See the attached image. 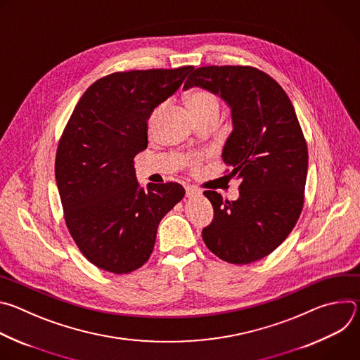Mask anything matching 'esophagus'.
<instances>
[{
	"label": "esophagus",
	"instance_id": "1",
	"mask_svg": "<svg viewBox=\"0 0 360 360\" xmlns=\"http://www.w3.org/2000/svg\"><path fill=\"white\" fill-rule=\"evenodd\" d=\"M185 192H186L188 198H193V196H199L200 195V191H198L193 186H185Z\"/></svg>",
	"mask_w": 360,
	"mask_h": 360
}]
</instances>
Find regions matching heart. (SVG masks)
<instances>
[{
    "label": "heart",
    "instance_id": "1",
    "mask_svg": "<svg viewBox=\"0 0 360 360\" xmlns=\"http://www.w3.org/2000/svg\"><path fill=\"white\" fill-rule=\"evenodd\" d=\"M188 107L193 114L195 120L203 117H219L221 114V99L219 96L208 89H195L188 95ZM160 110L152 114L150 122L157 117Z\"/></svg>",
    "mask_w": 360,
    "mask_h": 360
}]
</instances>
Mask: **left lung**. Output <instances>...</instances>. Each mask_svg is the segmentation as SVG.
I'll return each mask as SVG.
<instances>
[{
    "instance_id": "8db88e82",
    "label": "left lung",
    "mask_w": 360,
    "mask_h": 360,
    "mask_svg": "<svg viewBox=\"0 0 360 360\" xmlns=\"http://www.w3.org/2000/svg\"><path fill=\"white\" fill-rule=\"evenodd\" d=\"M192 86L221 95L231 107L233 131L222 160L240 182L236 200L203 192L214 207L203 242L225 262L259 261L288 238L303 208L307 145L295 108L272 77L249 65L196 68L184 89Z\"/></svg>"
}]
</instances>
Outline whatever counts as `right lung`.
<instances>
[{
    "label": "right lung",
    "mask_w": 360,
    "mask_h": 360,
    "mask_svg": "<svg viewBox=\"0 0 360 360\" xmlns=\"http://www.w3.org/2000/svg\"><path fill=\"white\" fill-rule=\"evenodd\" d=\"M193 67L132 70L95 81L60 138L56 179L67 228L96 268L129 274L153 250L161 219L184 198L176 182L139 188L134 158L148 146V118Z\"/></svg>",
    "instance_id": "obj_1"
}]
</instances>
